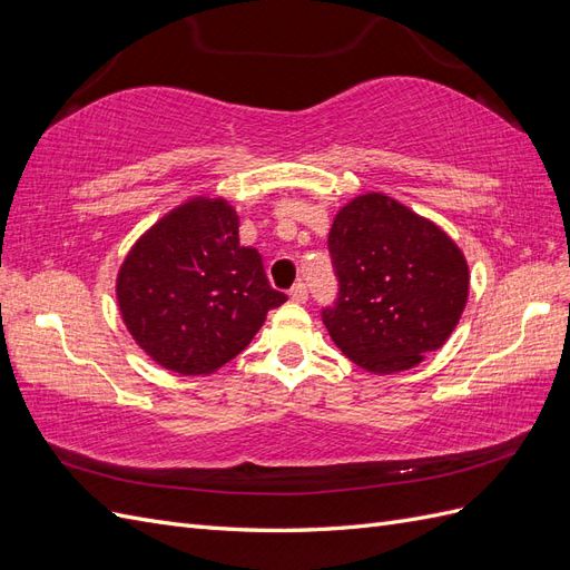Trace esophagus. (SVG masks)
Returning a JSON list of instances; mask_svg holds the SVG:
<instances>
[{"mask_svg":"<svg viewBox=\"0 0 570 570\" xmlns=\"http://www.w3.org/2000/svg\"><path fill=\"white\" fill-rule=\"evenodd\" d=\"M289 297H292V302H297V304H304L306 299H308V287H306V283H295L289 287Z\"/></svg>","mask_w":570,"mask_h":570,"instance_id":"1","label":"esophagus"}]
</instances>
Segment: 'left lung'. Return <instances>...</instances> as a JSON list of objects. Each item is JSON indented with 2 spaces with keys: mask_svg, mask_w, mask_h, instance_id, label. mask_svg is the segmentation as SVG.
I'll return each mask as SVG.
<instances>
[{
  "mask_svg": "<svg viewBox=\"0 0 570 570\" xmlns=\"http://www.w3.org/2000/svg\"><path fill=\"white\" fill-rule=\"evenodd\" d=\"M337 299L321 316L371 373L413 368L438 352L469 299V264L433 220L381 193L352 199L327 235Z\"/></svg>",
  "mask_w": 570,
  "mask_h": 570,
  "instance_id": "1",
  "label": "left lung"
}]
</instances>
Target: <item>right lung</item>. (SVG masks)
Segmentation results:
<instances>
[{
    "label": "right lung",
    "mask_w": 570,
    "mask_h": 570,
    "mask_svg": "<svg viewBox=\"0 0 570 570\" xmlns=\"http://www.w3.org/2000/svg\"><path fill=\"white\" fill-rule=\"evenodd\" d=\"M237 228L226 199H189L137 239L120 266V316L164 368L218 371L287 299L271 287L262 254L239 245Z\"/></svg>",
    "instance_id": "1"
}]
</instances>
